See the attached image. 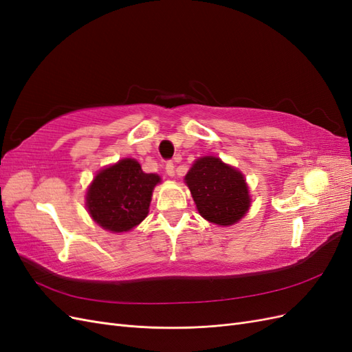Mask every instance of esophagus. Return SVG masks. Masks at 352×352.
I'll return each mask as SVG.
<instances>
[{
	"label": "esophagus",
	"mask_w": 352,
	"mask_h": 352,
	"mask_svg": "<svg viewBox=\"0 0 352 352\" xmlns=\"http://www.w3.org/2000/svg\"><path fill=\"white\" fill-rule=\"evenodd\" d=\"M175 164L172 163V162H168L167 164H166V173L168 175V176H175Z\"/></svg>",
	"instance_id": "obj_1"
}]
</instances>
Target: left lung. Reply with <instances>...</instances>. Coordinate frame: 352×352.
I'll return each mask as SVG.
<instances>
[{"label": "left lung", "instance_id": "obj_1", "mask_svg": "<svg viewBox=\"0 0 352 352\" xmlns=\"http://www.w3.org/2000/svg\"><path fill=\"white\" fill-rule=\"evenodd\" d=\"M185 182L199 214L220 226L239 221L250 208L248 186L241 172L217 157H202L188 172Z\"/></svg>", "mask_w": 352, "mask_h": 352}]
</instances>
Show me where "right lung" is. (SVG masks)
Returning a JSON list of instances; mask_svg holds the SVG:
<instances>
[{
    "mask_svg": "<svg viewBox=\"0 0 352 352\" xmlns=\"http://www.w3.org/2000/svg\"><path fill=\"white\" fill-rule=\"evenodd\" d=\"M160 176L144 173L133 158L120 160L95 176L87 192L91 217L104 229L127 232L146 217Z\"/></svg>",
    "mask_w": 352,
    "mask_h": 352,
    "instance_id": "obj_1",
    "label": "right lung"
}]
</instances>
